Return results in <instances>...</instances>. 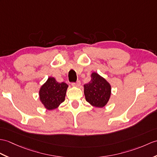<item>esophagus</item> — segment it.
<instances>
[{
	"label": "esophagus",
	"mask_w": 157,
	"mask_h": 157,
	"mask_svg": "<svg viewBox=\"0 0 157 157\" xmlns=\"http://www.w3.org/2000/svg\"><path fill=\"white\" fill-rule=\"evenodd\" d=\"M80 84H81V82H80L79 80H78V81H77V82L72 83H71V86H74V87H79L80 86Z\"/></svg>",
	"instance_id": "obj_1"
}]
</instances>
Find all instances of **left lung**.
<instances>
[{
	"label": "left lung",
	"mask_w": 157,
	"mask_h": 157,
	"mask_svg": "<svg viewBox=\"0 0 157 157\" xmlns=\"http://www.w3.org/2000/svg\"><path fill=\"white\" fill-rule=\"evenodd\" d=\"M91 78L90 82L83 86L86 100L93 106L103 108L110 98L111 86L96 72L92 73Z\"/></svg>",
	"instance_id": "8db88e82"
}]
</instances>
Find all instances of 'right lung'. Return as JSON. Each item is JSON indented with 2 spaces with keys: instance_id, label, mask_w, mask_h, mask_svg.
<instances>
[{
  "instance_id": "right-lung-1",
  "label": "right lung",
  "mask_w": 157,
  "mask_h": 157,
  "mask_svg": "<svg viewBox=\"0 0 157 157\" xmlns=\"http://www.w3.org/2000/svg\"><path fill=\"white\" fill-rule=\"evenodd\" d=\"M67 87V83H59L54 78L49 77L40 88V101L47 110L56 109L64 101Z\"/></svg>"
}]
</instances>
